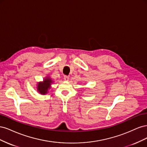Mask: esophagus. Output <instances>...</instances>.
Segmentation results:
<instances>
[{"label": "esophagus", "instance_id": "34e87169", "mask_svg": "<svg viewBox=\"0 0 147 147\" xmlns=\"http://www.w3.org/2000/svg\"><path fill=\"white\" fill-rule=\"evenodd\" d=\"M64 79L65 81L68 82L69 80V77H68V76H64Z\"/></svg>", "mask_w": 147, "mask_h": 147}]
</instances>
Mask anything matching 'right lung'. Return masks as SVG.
<instances>
[{"label": "right lung", "instance_id": "right-lung-1", "mask_svg": "<svg viewBox=\"0 0 147 147\" xmlns=\"http://www.w3.org/2000/svg\"><path fill=\"white\" fill-rule=\"evenodd\" d=\"M53 80L50 76H47L43 78L42 82H38L37 84V90L39 94L45 95L49 92V90L51 88V86L53 83Z\"/></svg>", "mask_w": 147, "mask_h": 147}]
</instances>
